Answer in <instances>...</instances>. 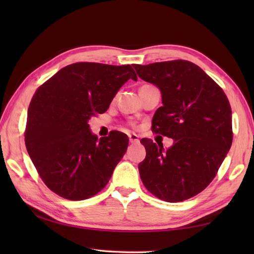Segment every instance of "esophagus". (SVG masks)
Masks as SVG:
<instances>
[{
  "label": "esophagus",
  "instance_id": "1",
  "mask_svg": "<svg viewBox=\"0 0 254 254\" xmlns=\"http://www.w3.org/2000/svg\"><path fill=\"white\" fill-rule=\"evenodd\" d=\"M128 139H130V142H131L132 144H136V143H139L138 136L136 135L135 133H131V134H128Z\"/></svg>",
  "mask_w": 254,
  "mask_h": 254
}]
</instances>
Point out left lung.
<instances>
[{"label":"left lung","mask_w":254,"mask_h":254,"mask_svg":"<svg viewBox=\"0 0 254 254\" xmlns=\"http://www.w3.org/2000/svg\"><path fill=\"white\" fill-rule=\"evenodd\" d=\"M142 79L160 89L163 106L152 131L174 139L164 149L143 138L146 157L138 170L143 185L163 201L182 202L202 192L216 176L233 143L227 96L196 64L174 60L138 65Z\"/></svg>","instance_id":"left-lung-1"}]
</instances>
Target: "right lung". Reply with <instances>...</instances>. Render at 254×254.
Segmentation results:
<instances>
[{
    "label": "right lung",
    "instance_id": "obj_1",
    "mask_svg": "<svg viewBox=\"0 0 254 254\" xmlns=\"http://www.w3.org/2000/svg\"><path fill=\"white\" fill-rule=\"evenodd\" d=\"M137 76L131 65L77 62L38 87L27 115L25 144L45 185L71 201L96 195L126 154L127 134L98 139L88 120L109 108L124 83Z\"/></svg>",
    "mask_w": 254,
    "mask_h": 254
}]
</instances>
